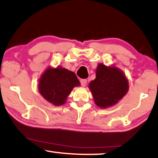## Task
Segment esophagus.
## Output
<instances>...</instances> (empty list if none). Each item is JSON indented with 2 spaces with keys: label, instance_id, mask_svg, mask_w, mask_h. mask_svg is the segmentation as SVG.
Listing matches in <instances>:
<instances>
[{
  "label": "esophagus",
  "instance_id": "1",
  "mask_svg": "<svg viewBox=\"0 0 158 158\" xmlns=\"http://www.w3.org/2000/svg\"><path fill=\"white\" fill-rule=\"evenodd\" d=\"M81 84L83 87H85L87 85V80L86 79H81Z\"/></svg>",
  "mask_w": 158,
  "mask_h": 158
}]
</instances>
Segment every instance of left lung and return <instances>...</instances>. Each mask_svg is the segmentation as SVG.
I'll return each mask as SVG.
<instances>
[{
  "label": "left lung",
  "instance_id": "obj_1",
  "mask_svg": "<svg viewBox=\"0 0 158 158\" xmlns=\"http://www.w3.org/2000/svg\"><path fill=\"white\" fill-rule=\"evenodd\" d=\"M96 105L107 107L117 103L128 90V81L120 70L99 64L96 78L89 84Z\"/></svg>",
  "mask_w": 158,
  "mask_h": 158
}]
</instances>
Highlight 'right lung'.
I'll return each mask as SVG.
<instances>
[{
	"label": "right lung",
	"instance_id": "right-lung-1",
	"mask_svg": "<svg viewBox=\"0 0 158 158\" xmlns=\"http://www.w3.org/2000/svg\"><path fill=\"white\" fill-rule=\"evenodd\" d=\"M80 84L73 72L63 68H48L40 77L38 88L45 100L58 106L65 103L73 88Z\"/></svg>",
	"mask_w": 158,
	"mask_h": 158
}]
</instances>
